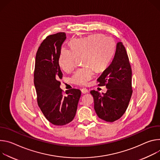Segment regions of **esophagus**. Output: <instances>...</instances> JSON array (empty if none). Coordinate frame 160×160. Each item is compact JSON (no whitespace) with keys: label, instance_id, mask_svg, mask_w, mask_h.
Returning <instances> with one entry per match:
<instances>
[{"label":"esophagus","instance_id":"34e87169","mask_svg":"<svg viewBox=\"0 0 160 160\" xmlns=\"http://www.w3.org/2000/svg\"><path fill=\"white\" fill-rule=\"evenodd\" d=\"M81 92L82 93H84V94L87 93H88V90L87 89V88H82V89H81Z\"/></svg>","mask_w":160,"mask_h":160}]
</instances>
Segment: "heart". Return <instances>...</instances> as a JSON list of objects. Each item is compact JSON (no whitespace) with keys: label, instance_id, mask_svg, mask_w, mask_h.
I'll return each instance as SVG.
<instances>
[{"label":"heart","instance_id":"1","mask_svg":"<svg viewBox=\"0 0 160 160\" xmlns=\"http://www.w3.org/2000/svg\"><path fill=\"white\" fill-rule=\"evenodd\" d=\"M71 48L61 49L58 64L65 72L72 70L78 57H82L84 66L78 68L71 77L74 84L83 85L88 83L94 76V68L98 71L104 70L111 62L116 51V43L110 37L94 33L82 38L73 39Z\"/></svg>","mask_w":160,"mask_h":160}]
</instances>
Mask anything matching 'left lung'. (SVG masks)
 <instances>
[{
  "instance_id": "1",
  "label": "left lung",
  "mask_w": 160,
  "mask_h": 160,
  "mask_svg": "<svg viewBox=\"0 0 160 160\" xmlns=\"http://www.w3.org/2000/svg\"><path fill=\"white\" fill-rule=\"evenodd\" d=\"M132 68L125 46L116 44L114 57L98 78V86H105V93L92 90L94 109L99 118L108 122L119 119L125 112L132 95Z\"/></svg>"
}]
</instances>
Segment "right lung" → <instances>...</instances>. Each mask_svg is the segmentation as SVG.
Instances as JSON below:
<instances>
[{
  "label": "right lung",
  "mask_w": 160,
  "mask_h": 160,
  "mask_svg": "<svg viewBox=\"0 0 160 160\" xmlns=\"http://www.w3.org/2000/svg\"><path fill=\"white\" fill-rule=\"evenodd\" d=\"M66 34L59 32L48 36L35 57L34 85L38 103L45 118L52 125L62 126L74 118L81 92L70 89L63 93L60 88L63 74L58 58Z\"/></svg>",
  "instance_id": "add662e5"
}]
</instances>
